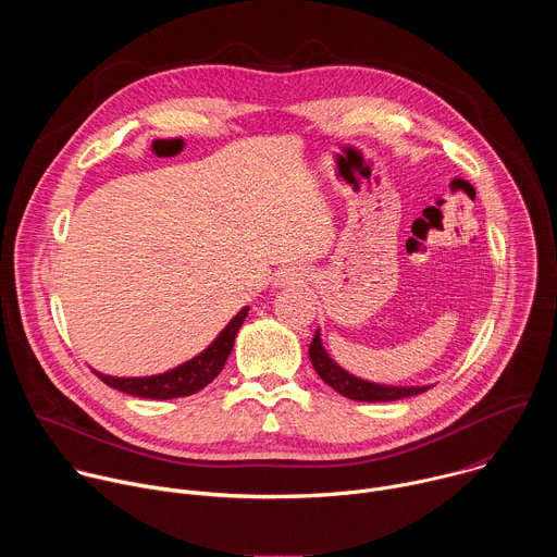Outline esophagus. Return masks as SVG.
Here are the masks:
<instances>
[{"label": "esophagus", "mask_w": 557, "mask_h": 557, "mask_svg": "<svg viewBox=\"0 0 557 557\" xmlns=\"http://www.w3.org/2000/svg\"><path fill=\"white\" fill-rule=\"evenodd\" d=\"M282 286H286V284H299L301 282V273L297 271V269H286V271H282V275H280V280H277Z\"/></svg>", "instance_id": "1"}]
</instances>
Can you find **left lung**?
Masks as SVG:
<instances>
[{
  "instance_id": "1",
  "label": "left lung",
  "mask_w": 557,
  "mask_h": 557,
  "mask_svg": "<svg viewBox=\"0 0 557 557\" xmlns=\"http://www.w3.org/2000/svg\"><path fill=\"white\" fill-rule=\"evenodd\" d=\"M308 355H310V363L317 370V374H320L342 396H348V399H355V401H396V399H406V396H414V394H421L428 389L425 385H412V387L379 385V383H370L359 376H352L350 372L339 368L329 357V352L322 346L320 331L314 333Z\"/></svg>"
}]
</instances>
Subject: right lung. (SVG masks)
Here are the masks:
<instances>
[{
  "mask_svg": "<svg viewBox=\"0 0 557 557\" xmlns=\"http://www.w3.org/2000/svg\"><path fill=\"white\" fill-rule=\"evenodd\" d=\"M249 314V306H245L237 312L233 320L224 326V331L211 342L207 350H202L198 357L185 361L183 366L168 370L163 374L151 376H110L92 370L103 383H108L114 389H121L132 396H140V399H178V396H189L200 392L205 385H209L220 370L224 368L237 331L245 324Z\"/></svg>",
  "mask_w": 557,
  "mask_h": 557,
  "instance_id": "1",
  "label": "right lung"
}]
</instances>
